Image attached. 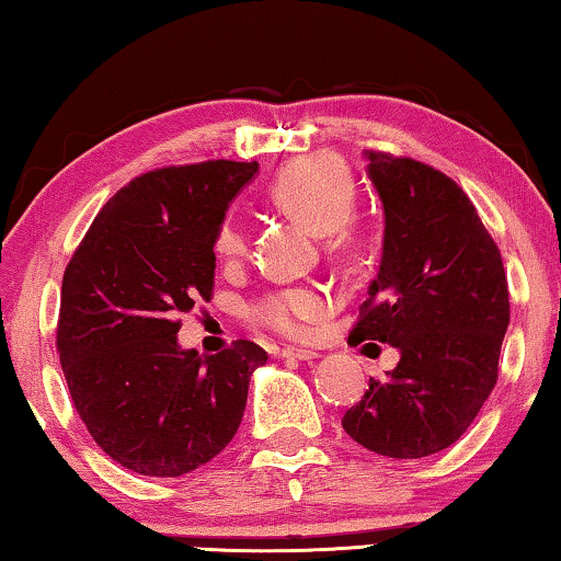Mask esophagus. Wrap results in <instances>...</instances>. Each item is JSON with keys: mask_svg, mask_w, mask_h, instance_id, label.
I'll list each match as a JSON object with an SVG mask.
<instances>
[{"mask_svg": "<svg viewBox=\"0 0 561 561\" xmlns=\"http://www.w3.org/2000/svg\"><path fill=\"white\" fill-rule=\"evenodd\" d=\"M282 357L299 359V362H309V359L319 357V354H317L314 350H307V346H291V344H287V346H282Z\"/></svg>", "mask_w": 561, "mask_h": 561, "instance_id": "34e87169", "label": "esophagus"}]
</instances>
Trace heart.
<instances>
[{"mask_svg":"<svg viewBox=\"0 0 561 561\" xmlns=\"http://www.w3.org/2000/svg\"><path fill=\"white\" fill-rule=\"evenodd\" d=\"M270 197L287 215L317 229L332 256H354L367 244V227L352 215L357 204V182L332 154L291 159L274 174ZM247 247L244 225L234 211H227L215 229V252L232 262L247 252ZM327 312L329 299L319 287L274 289L249 307L256 324L287 336L309 334V327Z\"/></svg>","mask_w":561,"mask_h":561,"instance_id":"1","label":"heart"}]
</instances>
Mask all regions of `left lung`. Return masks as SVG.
I'll return each instance as SVG.
<instances>
[{"label": "left lung", "instance_id": "left-lung-1", "mask_svg": "<svg viewBox=\"0 0 561 561\" xmlns=\"http://www.w3.org/2000/svg\"><path fill=\"white\" fill-rule=\"evenodd\" d=\"M364 157L387 227L352 334L402 357L369 379L342 426L381 457L420 459L455 444L492 394L510 289L500 247L455 180L412 157Z\"/></svg>", "mask_w": 561, "mask_h": 561}]
</instances>
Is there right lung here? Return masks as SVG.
I'll return each instance as SVG.
<instances>
[{
    "instance_id": "add662e5",
    "label": "right lung",
    "mask_w": 561,
    "mask_h": 561,
    "mask_svg": "<svg viewBox=\"0 0 561 561\" xmlns=\"http://www.w3.org/2000/svg\"><path fill=\"white\" fill-rule=\"evenodd\" d=\"M256 162L209 159L135 176L104 204L65 270L57 352L77 414L117 465L182 477L239 430L266 362L237 340L202 357L180 314L215 289V229Z\"/></svg>"
}]
</instances>
